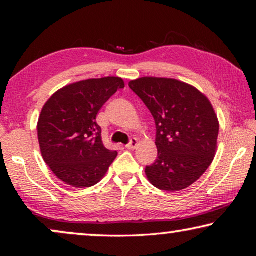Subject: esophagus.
<instances>
[{
	"instance_id": "obj_1",
	"label": "esophagus",
	"mask_w": 256,
	"mask_h": 256,
	"mask_svg": "<svg viewBox=\"0 0 256 256\" xmlns=\"http://www.w3.org/2000/svg\"><path fill=\"white\" fill-rule=\"evenodd\" d=\"M138 144V141L136 140V138H131V141H130L126 146H125V148L130 149V150H133V149L136 148Z\"/></svg>"
}]
</instances>
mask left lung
Instances as JSON below:
<instances>
[{"instance_id":"left-lung-1","label":"left lung","mask_w":256,"mask_h":256,"mask_svg":"<svg viewBox=\"0 0 256 256\" xmlns=\"http://www.w3.org/2000/svg\"><path fill=\"white\" fill-rule=\"evenodd\" d=\"M128 86L148 107L156 123L158 158L146 167L150 183L180 190L204 174L214 160L219 123L204 94L184 82L141 78Z\"/></svg>"}]
</instances>
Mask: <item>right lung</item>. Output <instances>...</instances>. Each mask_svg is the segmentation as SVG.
Segmentation results:
<instances>
[{
	"label": "right lung",
	"mask_w": 256,
	"mask_h": 256,
	"mask_svg": "<svg viewBox=\"0 0 256 256\" xmlns=\"http://www.w3.org/2000/svg\"><path fill=\"white\" fill-rule=\"evenodd\" d=\"M120 78L89 79L66 86L45 104L38 120V141L52 172L73 188H90L105 176L118 156L105 148L98 112L118 90Z\"/></svg>",
	"instance_id": "obj_1"
}]
</instances>
